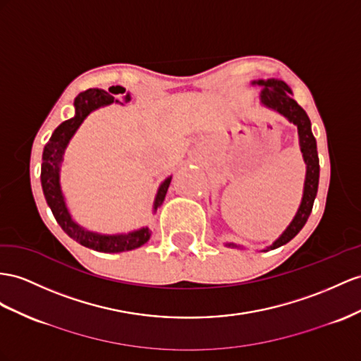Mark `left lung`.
I'll return each mask as SVG.
<instances>
[{
  "instance_id": "1",
  "label": "left lung",
  "mask_w": 361,
  "mask_h": 361,
  "mask_svg": "<svg viewBox=\"0 0 361 361\" xmlns=\"http://www.w3.org/2000/svg\"><path fill=\"white\" fill-rule=\"evenodd\" d=\"M256 84L264 85L261 102L269 108H273L277 113H281L286 118L298 125L299 129V142H300V149L303 154V160L307 163V180H305V190H303V198L302 204L295 214L294 219L288 228L285 230L282 236L277 239V241L270 245V248H277L286 243H290L291 239L298 235L302 227L307 224V221L311 215L314 200L317 195V188H319V173H320V166H319V155H317V145L316 138H314L311 133V122L308 114L305 113V109L291 97V90L288 85L282 80H257Z\"/></svg>"
}]
</instances>
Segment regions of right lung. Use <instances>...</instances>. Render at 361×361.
Masks as SVG:
<instances>
[{
	"instance_id": "obj_1",
	"label": "right lung",
	"mask_w": 361,
	"mask_h": 361,
	"mask_svg": "<svg viewBox=\"0 0 361 361\" xmlns=\"http://www.w3.org/2000/svg\"><path fill=\"white\" fill-rule=\"evenodd\" d=\"M123 87H111L109 91L100 90V88H90L87 91H82L80 94L75 99V108L76 116L66 120L61 123L54 133L51 134L50 140L44 146L42 152V166H41V184L44 190V197L47 200V204L53 212V216L56 218L58 224L62 227L70 238L75 239L80 245L92 248V250L104 252V253H120L134 250V248L142 247L145 243L149 241L151 232L149 228H140L137 232H131L128 235H97L88 232L79 227L75 221L71 219L66 201H63L61 186H59V164L62 161L63 151L70 142L73 134L76 133V129L84 122V118L91 113L92 109H96L102 105H108L111 102H114V96L111 94H123ZM126 100H129V96H126ZM171 184V177L164 180V183L160 186L159 193L154 202V209L159 207L164 197L168 188Z\"/></svg>"
}]
</instances>
